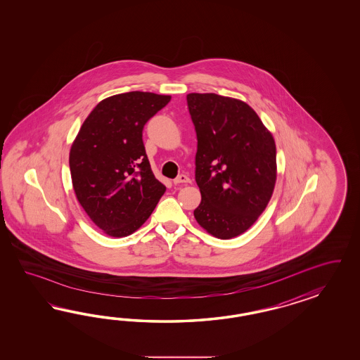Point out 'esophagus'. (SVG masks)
Returning <instances> with one entry per match:
<instances>
[{
	"label": "esophagus",
	"instance_id": "1",
	"mask_svg": "<svg viewBox=\"0 0 360 360\" xmlns=\"http://www.w3.org/2000/svg\"><path fill=\"white\" fill-rule=\"evenodd\" d=\"M190 178L186 174L178 175L174 179V185H185V184H190Z\"/></svg>",
	"mask_w": 360,
	"mask_h": 360
}]
</instances>
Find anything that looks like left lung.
Here are the masks:
<instances>
[{"mask_svg": "<svg viewBox=\"0 0 360 360\" xmlns=\"http://www.w3.org/2000/svg\"><path fill=\"white\" fill-rule=\"evenodd\" d=\"M195 127V181L200 227L219 239L239 236L269 203L276 184V143L257 113L238 98L188 94Z\"/></svg>", "mask_w": 360, "mask_h": 360, "instance_id": "1", "label": "left lung"}]
</instances>
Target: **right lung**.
I'll return each instance as SVG.
<instances>
[{
	"label": "right lung",
	"mask_w": 360,
	"mask_h": 360,
	"mask_svg": "<svg viewBox=\"0 0 360 360\" xmlns=\"http://www.w3.org/2000/svg\"><path fill=\"white\" fill-rule=\"evenodd\" d=\"M172 96L131 91L100 101L70 150L77 200L109 236L122 238L150 217L165 187L153 174L142 131Z\"/></svg>",
	"instance_id": "obj_1"
}]
</instances>
